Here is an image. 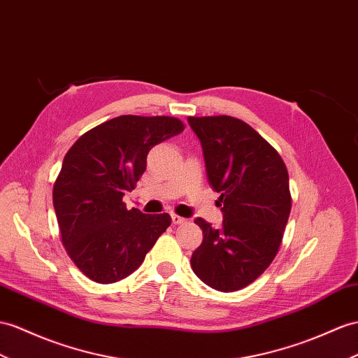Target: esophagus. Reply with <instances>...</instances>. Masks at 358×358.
Returning <instances> with one entry per match:
<instances>
[{
	"instance_id": "1",
	"label": "esophagus",
	"mask_w": 358,
	"mask_h": 358,
	"mask_svg": "<svg viewBox=\"0 0 358 358\" xmlns=\"http://www.w3.org/2000/svg\"><path fill=\"white\" fill-rule=\"evenodd\" d=\"M171 217H172V224H176V225L186 224V219H185V217H181V216H178V215H176V213H173Z\"/></svg>"
}]
</instances>
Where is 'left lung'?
<instances>
[{
    "label": "left lung",
    "mask_w": 358,
    "mask_h": 358,
    "mask_svg": "<svg viewBox=\"0 0 358 358\" xmlns=\"http://www.w3.org/2000/svg\"><path fill=\"white\" fill-rule=\"evenodd\" d=\"M187 122L203 146L207 178L221 194L216 204L224 215L221 228L195 219L204 239L192 254V269L215 290H241L278 252L292 207L287 168L241 119L190 116Z\"/></svg>",
    "instance_id": "8db88e82"
}]
</instances>
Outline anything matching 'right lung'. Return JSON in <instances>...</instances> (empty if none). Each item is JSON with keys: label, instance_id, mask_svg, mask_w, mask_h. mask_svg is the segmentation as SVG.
Segmentation results:
<instances>
[{"label": "right lung", "instance_id": "right-lung-1", "mask_svg": "<svg viewBox=\"0 0 358 358\" xmlns=\"http://www.w3.org/2000/svg\"><path fill=\"white\" fill-rule=\"evenodd\" d=\"M182 130L177 117L124 115L92 128L66 152L52 204L71 260L92 281L128 277L171 225L168 213L127 210L122 196L142 177L152 146Z\"/></svg>", "mask_w": 358, "mask_h": 358}]
</instances>
